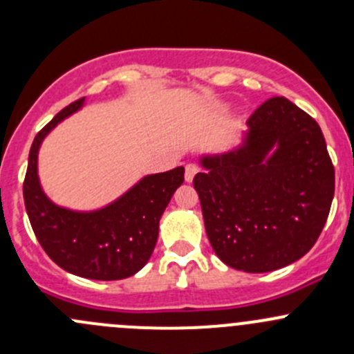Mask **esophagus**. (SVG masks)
<instances>
[{"instance_id":"1","label":"esophagus","mask_w":354,"mask_h":354,"mask_svg":"<svg viewBox=\"0 0 354 354\" xmlns=\"http://www.w3.org/2000/svg\"><path fill=\"white\" fill-rule=\"evenodd\" d=\"M197 173H198V167L195 166V164H187V167H185V180H187L188 183H192Z\"/></svg>"}]
</instances>
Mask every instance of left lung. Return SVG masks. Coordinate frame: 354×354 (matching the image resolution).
<instances>
[{"mask_svg": "<svg viewBox=\"0 0 354 354\" xmlns=\"http://www.w3.org/2000/svg\"><path fill=\"white\" fill-rule=\"evenodd\" d=\"M194 178L216 255L243 272L301 259L320 236L334 198V166L322 130L286 97L263 102L240 142L198 157Z\"/></svg>", "mask_w": 354, "mask_h": 354, "instance_id": "obj_1", "label": "left lung"}]
</instances>
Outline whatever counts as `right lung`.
Segmentation results:
<instances>
[{
	"label": "right lung",
	"instance_id": "add662e5",
	"mask_svg": "<svg viewBox=\"0 0 354 354\" xmlns=\"http://www.w3.org/2000/svg\"><path fill=\"white\" fill-rule=\"evenodd\" d=\"M85 99L59 111L32 142L24 200L28 221L49 259L73 276L118 281L137 274L151 259L159 221L185 180V167L145 174L123 195L92 210L58 205L39 180V151L62 121L78 113Z\"/></svg>",
	"mask_w": 354,
	"mask_h": 354
}]
</instances>
